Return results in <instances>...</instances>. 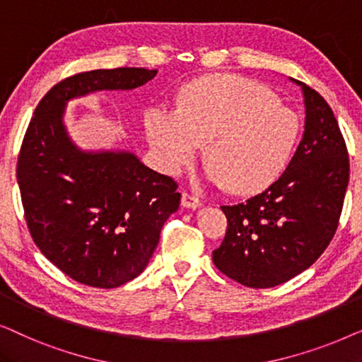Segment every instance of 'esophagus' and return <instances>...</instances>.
<instances>
[{
  "label": "esophagus",
  "instance_id": "1",
  "mask_svg": "<svg viewBox=\"0 0 362 362\" xmlns=\"http://www.w3.org/2000/svg\"><path fill=\"white\" fill-rule=\"evenodd\" d=\"M181 206L186 207V209H199L202 206V202L197 199L196 196L187 194V192H182L181 196Z\"/></svg>",
  "mask_w": 362,
  "mask_h": 362
}]
</instances>
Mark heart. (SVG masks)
<instances>
[{"label": "heart", "instance_id": "1", "mask_svg": "<svg viewBox=\"0 0 362 362\" xmlns=\"http://www.w3.org/2000/svg\"><path fill=\"white\" fill-rule=\"evenodd\" d=\"M145 132L166 175H181L206 145L207 181L255 194L286 171L301 123L269 87L217 74L187 83L177 108L165 103L148 108Z\"/></svg>", "mask_w": 362, "mask_h": 362}]
</instances>
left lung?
Returning <instances> with one entry per match:
<instances>
[{"instance_id": "8db88e82", "label": "left lung", "mask_w": 362, "mask_h": 362, "mask_svg": "<svg viewBox=\"0 0 362 362\" xmlns=\"http://www.w3.org/2000/svg\"><path fill=\"white\" fill-rule=\"evenodd\" d=\"M305 130L288 168L264 192L222 206L227 232L212 252L217 269L250 288L285 284L318 260L333 239L349 160L333 110L303 82Z\"/></svg>"}]
</instances>
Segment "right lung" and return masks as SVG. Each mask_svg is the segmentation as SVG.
<instances>
[{"label": "right lung", "instance_id": "obj_1", "mask_svg": "<svg viewBox=\"0 0 362 362\" xmlns=\"http://www.w3.org/2000/svg\"><path fill=\"white\" fill-rule=\"evenodd\" d=\"M156 74L141 67L77 74L44 95L28 127L16 175L29 232L46 259L78 284L117 288L140 275L181 194L133 151L77 146L64 122L67 103L133 90Z\"/></svg>", "mask_w": 362, "mask_h": 362}]
</instances>
